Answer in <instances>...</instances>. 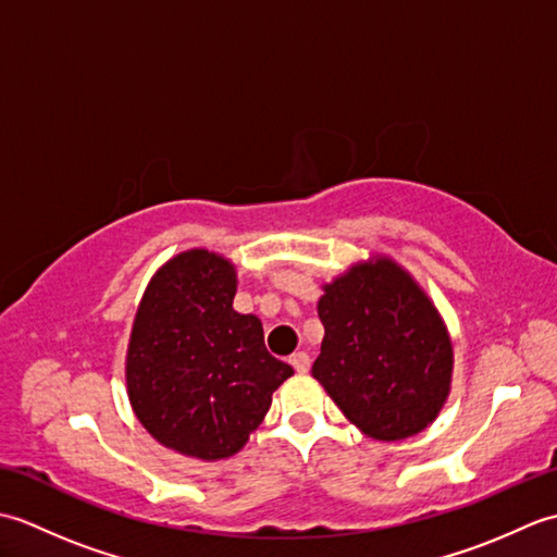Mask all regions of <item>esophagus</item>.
Instances as JSON below:
<instances>
[{"mask_svg":"<svg viewBox=\"0 0 557 557\" xmlns=\"http://www.w3.org/2000/svg\"><path fill=\"white\" fill-rule=\"evenodd\" d=\"M289 363L294 366V371H297V373H306V371H309V366H311V359H309V354L297 351V354H292V357H289Z\"/></svg>","mask_w":557,"mask_h":557,"instance_id":"obj_1","label":"esophagus"}]
</instances>
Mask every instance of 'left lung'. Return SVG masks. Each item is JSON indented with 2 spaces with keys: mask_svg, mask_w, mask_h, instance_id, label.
Segmentation results:
<instances>
[{
  "mask_svg": "<svg viewBox=\"0 0 557 557\" xmlns=\"http://www.w3.org/2000/svg\"><path fill=\"white\" fill-rule=\"evenodd\" d=\"M313 377L375 441H405L443 409L453 345L435 306L389 258L354 265L318 301Z\"/></svg>",
  "mask_w": 557,
  "mask_h": 557,
  "instance_id": "8db88e82",
  "label": "left lung"
}]
</instances>
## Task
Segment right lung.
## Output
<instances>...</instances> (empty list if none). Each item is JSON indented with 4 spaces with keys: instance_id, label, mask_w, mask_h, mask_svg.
I'll use <instances>...</instances> for the list:
<instances>
[{
    "instance_id": "right-lung-1",
    "label": "right lung",
    "mask_w": 557,
    "mask_h": 557,
    "mask_svg": "<svg viewBox=\"0 0 557 557\" xmlns=\"http://www.w3.org/2000/svg\"><path fill=\"white\" fill-rule=\"evenodd\" d=\"M234 294L230 260L194 248L152 277L134 321L128 399L158 443L188 457L239 453L294 373L265 349L258 318L232 309Z\"/></svg>"
}]
</instances>
